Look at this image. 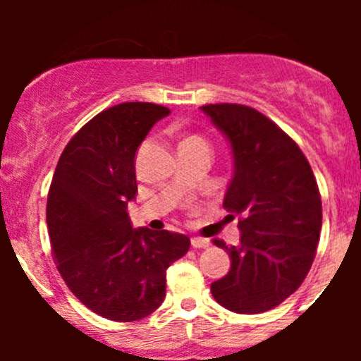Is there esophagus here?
<instances>
[{
    "mask_svg": "<svg viewBox=\"0 0 361 361\" xmlns=\"http://www.w3.org/2000/svg\"><path fill=\"white\" fill-rule=\"evenodd\" d=\"M192 246L195 247V250H200V247H209L210 241L204 238H192Z\"/></svg>",
    "mask_w": 361,
    "mask_h": 361,
    "instance_id": "obj_1",
    "label": "esophagus"
}]
</instances>
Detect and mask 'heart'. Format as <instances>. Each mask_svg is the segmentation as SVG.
Instances as JSON below:
<instances>
[{"instance_id": "heart-1", "label": "heart", "mask_w": 361, "mask_h": 361, "mask_svg": "<svg viewBox=\"0 0 361 361\" xmlns=\"http://www.w3.org/2000/svg\"><path fill=\"white\" fill-rule=\"evenodd\" d=\"M192 144H205V140L202 139L200 135H197V134H188V135H185L183 140H181L180 147H183V146H192Z\"/></svg>"}]
</instances>
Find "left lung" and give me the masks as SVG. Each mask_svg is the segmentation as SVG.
I'll return each mask as SVG.
<instances>
[{
  "label": "left lung",
  "instance_id": "left-lung-1",
  "mask_svg": "<svg viewBox=\"0 0 361 361\" xmlns=\"http://www.w3.org/2000/svg\"><path fill=\"white\" fill-rule=\"evenodd\" d=\"M202 110L233 147L224 209L239 215L241 231L239 246L214 239L229 252L231 270L210 292L233 312H267L300 287L316 258L322 226L317 181L295 140L258 110L238 103Z\"/></svg>",
  "mask_w": 361,
  "mask_h": 361
}]
</instances>
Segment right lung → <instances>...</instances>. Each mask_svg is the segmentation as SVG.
Here are the masks:
<instances>
[{"label":"right lung","instance_id":"right-lung-1","mask_svg":"<svg viewBox=\"0 0 361 361\" xmlns=\"http://www.w3.org/2000/svg\"><path fill=\"white\" fill-rule=\"evenodd\" d=\"M163 105L128 102L100 111L64 147L47 197V227L62 280L98 316L147 317L166 297V270L190 250L185 234L132 229L135 152Z\"/></svg>","mask_w":361,"mask_h":361}]
</instances>
